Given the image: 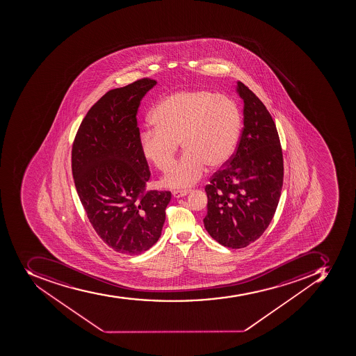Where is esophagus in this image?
I'll return each instance as SVG.
<instances>
[{
	"instance_id": "1",
	"label": "esophagus",
	"mask_w": 356,
	"mask_h": 356,
	"mask_svg": "<svg viewBox=\"0 0 356 356\" xmlns=\"http://www.w3.org/2000/svg\"><path fill=\"white\" fill-rule=\"evenodd\" d=\"M189 194L188 191H172V196L175 198H181V197L187 196Z\"/></svg>"
}]
</instances>
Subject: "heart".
I'll return each instance as SVG.
<instances>
[{
  "mask_svg": "<svg viewBox=\"0 0 356 356\" xmlns=\"http://www.w3.org/2000/svg\"><path fill=\"white\" fill-rule=\"evenodd\" d=\"M154 129L140 136L145 161L165 172L181 145L185 154L162 180L169 188H188L205 172L231 160L240 140L242 113L233 99L211 90H179L167 96L150 114Z\"/></svg>",
  "mask_w": 356,
  "mask_h": 356,
  "instance_id": "b5f03b06",
  "label": "heart"
}]
</instances>
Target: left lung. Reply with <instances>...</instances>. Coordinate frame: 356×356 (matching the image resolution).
<instances>
[{
  "label": "left lung",
  "mask_w": 356,
  "mask_h": 356,
  "mask_svg": "<svg viewBox=\"0 0 356 356\" xmlns=\"http://www.w3.org/2000/svg\"><path fill=\"white\" fill-rule=\"evenodd\" d=\"M243 127L236 152L206 186L204 225L215 241L241 249L264 234L273 218L284 184V158L271 114L238 81Z\"/></svg>",
  "instance_id": "obj_1"
}]
</instances>
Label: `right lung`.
<instances>
[{
  "instance_id": "1",
  "label": "right lung",
  "mask_w": 356,
  "mask_h": 356,
  "mask_svg": "<svg viewBox=\"0 0 356 356\" xmlns=\"http://www.w3.org/2000/svg\"><path fill=\"white\" fill-rule=\"evenodd\" d=\"M156 81L143 79L107 92L81 122L72 170L88 220L102 240L136 255L159 240L170 191H145L150 178L140 152L136 113Z\"/></svg>"
}]
</instances>
